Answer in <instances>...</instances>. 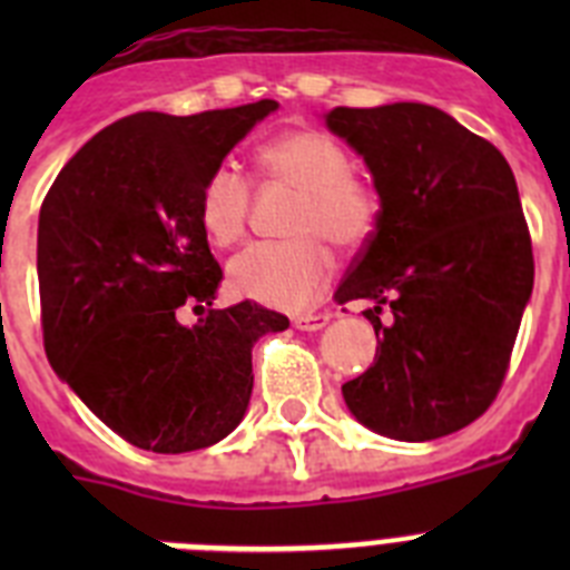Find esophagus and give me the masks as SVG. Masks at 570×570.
<instances>
[{
  "label": "esophagus",
  "mask_w": 570,
  "mask_h": 570,
  "mask_svg": "<svg viewBox=\"0 0 570 570\" xmlns=\"http://www.w3.org/2000/svg\"><path fill=\"white\" fill-rule=\"evenodd\" d=\"M331 316L322 314V311H316V314H296L294 316V328L299 331H320L328 325Z\"/></svg>",
  "instance_id": "1"
}]
</instances>
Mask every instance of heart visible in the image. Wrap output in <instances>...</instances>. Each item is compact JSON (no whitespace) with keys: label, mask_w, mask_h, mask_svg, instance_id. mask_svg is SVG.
I'll use <instances>...</instances> for the list:
<instances>
[{"label":"heart","mask_w":570,"mask_h":570,"mask_svg":"<svg viewBox=\"0 0 570 570\" xmlns=\"http://www.w3.org/2000/svg\"><path fill=\"white\" fill-rule=\"evenodd\" d=\"M271 179L299 190L288 216L294 239L256 242L228 265L234 294L271 308H305L334 274L340 250L362 248L380 223V194L362 174L351 170V156L322 130H288L259 150ZM250 183L236 165H216L199 190V223L216 245H230L245 234Z\"/></svg>","instance_id":"1"}]
</instances>
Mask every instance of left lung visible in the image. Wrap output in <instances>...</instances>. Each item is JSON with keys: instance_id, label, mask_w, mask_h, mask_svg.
<instances>
[{"instance_id": "8db88e82", "label": "left lung", "mask_w": 570, "mask_h": 570, "mask_svg": "<svg viewBox=\"0 0 570 570\" xmlns=\"http://www.w3.org/2000/svg\"><path fill=\"white\" fill-rule=\"evenodd\" d=\"M325 119L365 156L382 203L336 291L340 305L374 302L365 316L380 347L342 396L376 434L440 440L485 414L511 365L533 288L517 179L488 139L431 105L334 108Z\"/></svg>"}]
</instances>
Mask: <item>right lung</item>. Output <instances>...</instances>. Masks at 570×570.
I'll return each instance as SVG.
<instances>
[{
    "instance_id": "obj_1",
    "label": "right lung",
    "mask_w": 570,
    "mask_h": 570,
    "mask_svg": "<svg viewBox=\"0 0 570 570\" xmlns=\"http://www.w3.org/2000/svg\"><path fill=\"white\" fill-rule=\"evenodd\" d=\"M274 99L194 116H125L59 170L39 210L45 354L79 400L130 445L199 451L228 436L254 387L250 347L288 316L210 308L223 268L199 223L205 176ZM183 304L209 314L194 330Z\"/></svg>"
}]
</instances>
